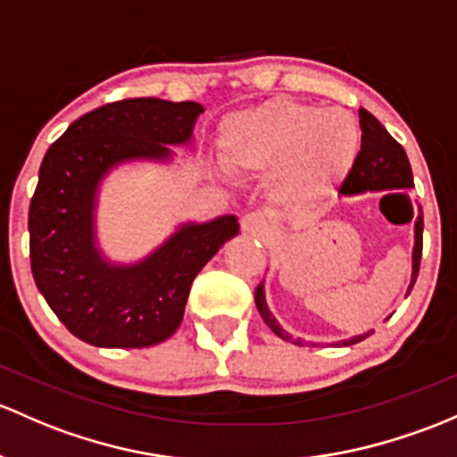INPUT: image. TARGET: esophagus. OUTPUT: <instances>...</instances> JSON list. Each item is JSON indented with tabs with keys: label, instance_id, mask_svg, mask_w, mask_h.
I'll return each mask as SVG.
<instances>
[{
	"label": "esophagus",
	"instance_id": "34e87169",
	"mask_svg": "<svg viewBox=\"0 0 457 457\" xmlns=\"http://www.w3.org/2000/svg\"><path fill=\"white\" fill-rule=\"evenodd\" d=\"M241 229H243L245 237L261 238V241H265V238L269 237V232H271V225L267 223V219L262 214L249 212L241 219Z\"/></svg>",
	"mask_w": 457,
	"mask_h": 457
}]
</instances>
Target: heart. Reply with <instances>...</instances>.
Returning a JSON list of instances; mask_svg holds the SVG:
<instances>
[{
    "label": "heart",
    "mask_w": 457,
    "mask_h": 457,
    "mask_svg": "<svg viewBox=\"0 0 457 457\" xmlns=\"http://www.w3.org/2000/svg\"><path fill=\"white\" fill-rule=\"evenodd\" d=\"M220 172L262 177L276 205H304L328 195L354 166L361 129L342 109L271 98L229 113L219 136Z\"/></svg>",
    "instance_id": "b5f03b06"
}]
</instances>
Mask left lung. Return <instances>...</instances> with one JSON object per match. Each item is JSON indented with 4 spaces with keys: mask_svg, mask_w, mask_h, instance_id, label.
Returning a JSON list of instances; mask_svg holds the SVG:
<instances>
[{
    "mask_svg": "<svg viewBox=\"0 0 457 457\" xmlns=\"http://www.w3.org/2000/svg\"><path fill=\"white\" fill-rule=\"evenodd\" d=\"M361 118V151H359L357 162L350 168V172L345 175L344 184L339 186V196H357L366 195V192H394V190H411L414 188V177H411V166L407 160L405 151L398 144L390 133L386 131L381 122L374 118L372 113L361 109L359 112ZM420 256H422V210L414 216V247H411V273H410V285H407L405 297L410 295L411 289L416 285V278H419V267H420ZM253 300H256L258 313L273 333L278 335L285 342H293L302 345L300 337H293L291 333H287L280 326V321L273 317L271 311L267 306L265 297V280L256 287L253 291ZM374 330H366L361 335H353V337L339 339L333 342V345H353L363 342L370 337ZM330 345V344H328Z\"/></svg>",
    "mask_w": 457,
    "mask_h": 457,
    "instance_id": "obj_1",
    "label": "left lung"
}]
</instances>
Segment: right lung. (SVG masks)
<instances>
[{
    "instance_id": "add662e5",
    "label": "right lung",
    "mask_w": 457,
    "mask_h": 457,
    "mask_svg": "<svg viewBox=\"0 0 457 457\" xmlns=\"http://www.w3.org/2000/svg\"><path fill=\"white\" fill-rule=\"evenodd\" d=\"M199 103L131 98L80 115L43 157L28 212L37 289L79 339L100 348L166 342L196 273L241 229L234 214L184 220L140 261L118 262L98 238L104 181L127 164H170L195 142Z\"/></svg>"
}]
</instances>
